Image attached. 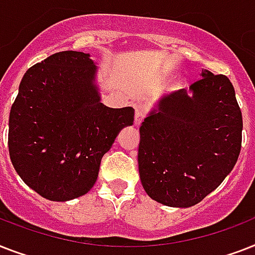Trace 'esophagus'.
I'll use <instances>...</instances> for the list:
<instances>
[{"mask_svg": "<svg viewBox=\"0 0 255 255\" xmlns=\"http://www.w3.org/2000/svg\"><path fill=\"white\" fill-rule=\"evenodd\" d=\"M145 114H147V107L144 104H136L135 106V124L139 126L141 122L145 118Z\"/></svg>", "mask_w": 255, "mask_h": 255, "instance_id": "obj_1", "label": "esophagus"}]
</instances>
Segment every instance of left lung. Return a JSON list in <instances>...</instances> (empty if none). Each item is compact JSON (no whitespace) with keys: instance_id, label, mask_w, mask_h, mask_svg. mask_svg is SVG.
I'll use <instances>...</instances> for the list:
<instances>
[{"instance_id":"8db88e82","label":"left lung","mask_w":255,"mask_h":255,"mask_svg":"<svg viewBox=\"0 0 255 255\" xmlns=\"http://www.w3.org/2000/svg\"><path fill=\"white\" fill-rule=\"evenodd\" d=\"M189 90L164 96L140 126L141 185L152 200L173 208L204 200L241 152L242 114L229 78L204 70Z\"/></svg>"}]
</instances>
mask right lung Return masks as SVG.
Segmentation results:
<instances>
[{
  "mask_svg": "<svg viewBox=\"0 0 255 255\" xmlns=\"http://www.w3.org/2000/svg\"><path fill=\"white\" fill-rule=\"evenodd\" d=\"M98 67L90 54L61 51L30 67L9 116V155L26 185L50 201H69L91 189L100 161L132 107L100 102Z\"/></svg>",
  "mask_w": 255,
  "mask_h": 255,
  "instance_id": "obj_1",
  "label": "right lung"
}]
</instances>
